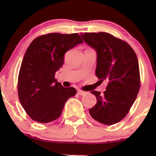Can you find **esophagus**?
I'll return each instance as SVG.
<instances>
[{
    "label": "esophagus",
    "instance_id": "1",
    "mask_svg": "<svg viewBox=\"0 0 156 156\" xmlns=\"http://www.w3.org/2000/svg\"><path fill=\"white\" fill-rule=\"evenodd\" d=\"M77 93H78V95L82 96V95H84V94H87V92H84V91H82V90H80V89H78Z\"/></svg>",
    "mask_w": 156,
    "mask_h": 156
}]
</instances>
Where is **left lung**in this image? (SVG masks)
<instances>
[{
  "instance_id": "left-lung-1",
  "label": "left lung",
  "mask_w": 156,
  "mask_h": 156,
  "mask_svg": "<svg viewBox=\"0 0 156 156\" xmlns=\"http://www.w3.org/2000/svg\"><path fill=\"white\" fill-rule=\"evenodd\" d=\"M80 36L96 51V76L108 81L103 94L91 92L95 95L97 103L89 109V114L102 124L114 125L127 115L139 93L137 56L126 42L108 33H84Z\"/></svg>"
}]
</instances>
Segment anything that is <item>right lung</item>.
Listing matches in <instances>:
<instances>
[{"mask_svg":"<svg viewBox=\"0 0 156 156\" xmlns=\"http://www.w3.org/2000/svg\"><path fill=\"white\" fill-rule=\"evenodd\" d=\"M83 43L78 34H48L34 39L27 48L18 77L21 105L33 120L47 123L59 117L66 101L76 89L65 88L54 76L66 52Z\"/></svg>","mask_w":156,"mask_h":156,"instance_id":"right-lung-1","label":"right lung"}]
</instances>
